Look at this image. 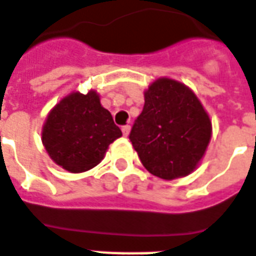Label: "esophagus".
<instances>
[{"instance_id":"34e87169","label":"esophagus","mask_w":256,"mask_h":256,"mask_svg":"<svg viewBox=\"0 0 256 256\" xmlns=\"http://www.w3.org/2000/svg\"><path fill=\"white\" fill-rule=\"evenodd\" d=\"M130 124H124V126H122V133L124 137H128V133H130Z\"/></svg>"}]
</instances>
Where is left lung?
Listing matches in <instances>:
<instances>
[{
  "mask_svg": "<svg viewBox=\"0 0 256 256\" xmlns=\"http://www.w3.org/2000/svg\"><path fill=\"white\" fill-rule=\"evenodd\" d=\"M210 136L209 115L194 92L178 81L160 78L145 92L142 112L128 138L148 171L171 180L196 170Z\"/></svg>",
  "mask_w": 256,
  "mask_h": 256,
  "instance_id": "left-lung-1",
  "label": "left lung"
}]
</instances>
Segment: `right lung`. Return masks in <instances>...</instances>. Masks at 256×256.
I'll return each instance as SVG.
<instances>
[{
	"label": "right lung",
	"mask_w": 256,
	"mask_h": 256,
	"mask_svg": "<svg viewBox=\"0 0 256 256\" xmlns=\"http://www.w3.org/2000/svg\"><path fill=\"white\" fill-rule=\"evenodd\" d=\"M122 136L94 90L76 92L56 104L43 126L42 141L54 162L70 172L88 171Z\"/></svg>",
	"instance_id": "obj_1"
}]
</instances>
